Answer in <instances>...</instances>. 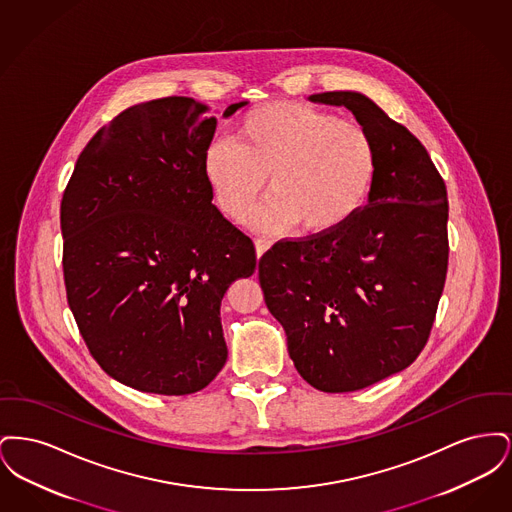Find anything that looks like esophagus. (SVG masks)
Segmentation results:
<instances>
[{"mask_svg":"<svg viewBox=\"0 0 512 512\" xmlns=\"http://www.w3.org/2000/svg\"><path fill=\"white\" fill-rule=\"evenodd\" d=\"M270 245H272V242L263 240V238L255 240V251H257V259H261V257L267 253L268 249H270Z\"/></svg>","mask_w":512,"mask_h":512,"instance_id":"34e87169","label":"esophagus"}]
</instances>
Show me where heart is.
Here are the masks:
<instances>
[{
    "mask_svg": "<svg viewBox=\"0 0 512 512\" xmlns=\"http://www.w3.org/2000/svg\"><path fill=\"white\" fill-rule=\"evenodd\" d=\"M215 203L234 222L251 217L257 232L284 234L297 224L328 236L355 219L378 176V147L365 124L307 103L272 101L247 111L236 142L217 140L203 155Z\"/></svg>",
    "mask_w": 512,
    "mask_h": 512,
    "instance_id": "obj_1",
    "label": "heart"
}]
</instances>
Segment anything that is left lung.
<instances>
[{"instance_id": "1", "label": "left lung", "mask_w": 512, "mask_h": 512, "mask_svg": "<svg viewBox=\"0 0 512 512\" xmlns=\"http://www.w3.org/2000/svg\"><path fill=\"white\" fill-rule=\"evenodd\" d=\"M313 103L347 107L378 147L365 209L343 228L280 242L259 261L270 315L313 388L345 393L405 370L424 349L443 292L447 190L426 147L359 92Z\"/></svg>"}]
</instances>
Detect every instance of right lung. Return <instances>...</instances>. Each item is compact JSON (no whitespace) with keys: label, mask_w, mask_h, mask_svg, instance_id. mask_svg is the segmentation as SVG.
Instances as JSON below:
<instances>
[{"label":"right lung","mask_w":512,"mask_h":512,"mask_svg":"<svg viewBox=\"0 0 512 512\" xmlns=\"http://www.w3.org/2000/svg\"><path fill=\"white\" fill-rule=\"evenodd\" d=\"M207 113L178 96L128 107L84 147L61 201L78 330L111 378L146 393L211 384L228 357L222 297L257 265L253 242L222 217L203 176L217 130Z\"/></svg>","instance_id":"right-lung-1"}]
</instances>
